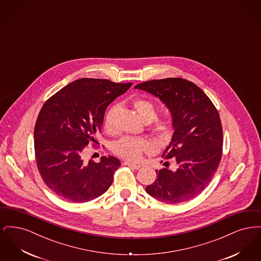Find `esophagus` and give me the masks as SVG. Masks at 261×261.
<instances>
[{
    "label": "esophagus",
    "mask_w": 261,
    "mask_h": 261,
    "mask_svg": "<svg viewBox=\"0 0 261 261\" xmlns=\"http://www.w3.org/2000/svg\"><path fill=\"white\" fill-rule=\"evenodd\" d=\"M123 164H124V165H127V166H129V167H131V168H133V169H139V168L141 167V165H139V164H135V163H132V162H124Z\"/></svg>",
    "instance_id": "34e87169"
}]
</instances>
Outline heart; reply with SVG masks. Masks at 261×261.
I'll return each instance as SVG.
<instances>
[{
  "label": "heart",
  "instance_id": "obj_1",
  "mask_svg": "<svg viewBox=\"0 0 261 261\" xmlns=\"http://www.w3.org/2000/svg\"><path fill=\"white\" fill-rule=\"evenodd\" d=\"M133 106L136 109L139 116L144 122H151L158 115V109L153 101L146 98H137L133 100ZM115 107L112 106L108 109L103 117V129L108 133L113 131V113ZM151 132L160 139L167 140L173 133V120L170 117L164 116L156 118L150 127ZM150 149L149 142L144 138L125 136L120 138L112 145V151L129 162H137L141 159L144 151Z\"/></svg>",
  "mask_w": 261,
  "mask_h": 261
}]
</instances>
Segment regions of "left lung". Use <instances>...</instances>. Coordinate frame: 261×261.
<instances>
[{"mask_svg":"<svg viewBox=\"0 0 261 261\" xmlns=\"http://www.w3.org/2000/svg\"><path fill=\"white\" fill-rule=\"evenodd\" d=\"M135 89L162 99L174 123L172 140L162 156L174 161L177 168L155 170L156 179L146 187L147 193L173 204L194 199L211 183L221 161L223 131L218 111L200 88L186 79L149 80Z\"/></svg>","mask_w":261,"mask_h":261,"instance_id":"8db88e82","label":"left lung"}]
</instances>
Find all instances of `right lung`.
I'll use <instances>...</instances> for the list:
<instances>
[{
  "mask_svg": "<svg viewBox=\"0 0 261 261\" xmlns=\"http://www.w3.org/2000/svg\"><path fill=\"white\" fill-rule=\"evenodd\" d=\"M132 83L82 78L47 99L34 129L38 170L44 183L60 198L72 202L97 199L111 187L121 165L114 156L84 161L89 144L96 143L108 106Z\"/></svg>",
  "mask_w": 261,
  "mask_h": 261,
  "instance_id": "obj_1",
  "label": "right lung"
}]
</instances>
